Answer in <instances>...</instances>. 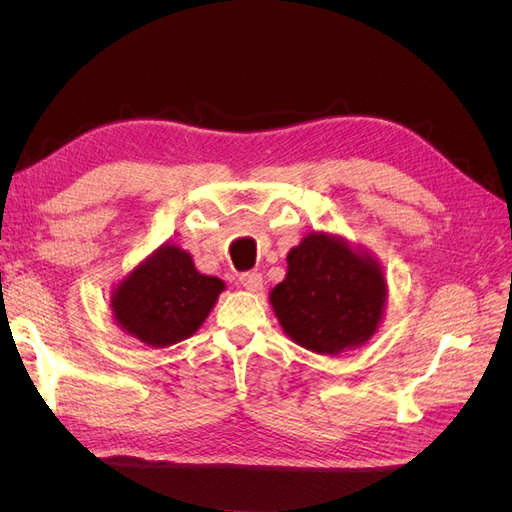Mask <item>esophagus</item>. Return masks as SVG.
Returning <instances> with one entry per match:
<instances>
[{
	"instance_id": "obj_1",
	"label": "esophagus",
	"mask_w": 512,
	"mask_h": 512,
	"mask_svg": "<svg viewBox=\"0 0 512 512\" xmlns=\"http://www.w3.org/2000/svg\"><path fill=\"white\" fill-rule=\"evenodd\" d=\"M239 282H241V286H243L245 290H250V292H258V290H262V275H260V273H256V271H247V273H243V275L239 277Z\"/></svg>"
}]
</instances>
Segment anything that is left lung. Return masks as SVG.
I'll list each match as a JSON object with an SVG mask.
<instances>
[{"mask_svg": "<svg viewBox=\"0 0 512 512\" xmlns=\"http://www.w3.org/2000/svg\"><path fill=\"white\" fill-rule=\"evenodd\" d=\"M284 282L269 303L294 344L339 354L367 344L380 329L389 284L376 256L335 232H307L286 256Z\"/></svg>", "mask_w": 512, "mask_h": 512, "instance_id": "8db88e82", "label": "left lung"}]
</instances>
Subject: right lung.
I'll return each instance as SVG.
<instances>
[{
    "instance_id": "add662e5",
    "label": "right lung",
    "mask_w": 512,
    "mask_h": 512,
    "mask_svg": "<svg viewBox=\"0 0 512 512\" xmlns=\"http://www.w3.org/2000/svg\"><path fill=\"white\" fill-rule=\"evenodd\" d=\"M226 284L200 273L192 256L162 243L111 290L117 327L149 348H168L192 337L209 318Z\"/></svg>"
}]
</instances>
